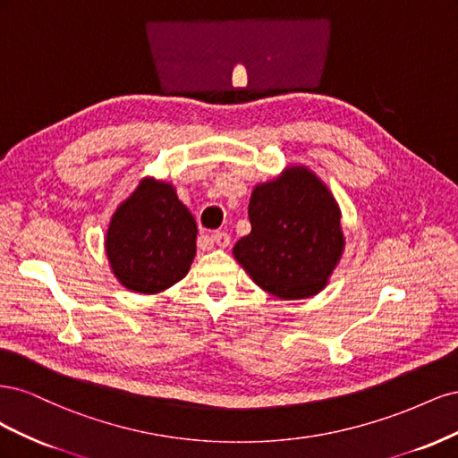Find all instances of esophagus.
Returning <instances> with one entry per match:
<instances>
[{
	"label": "esophagus",
	"instance_id": "34e87169",
	"mask_svg": "<svg viewBox=\"0 0 458 458\" xmlns=\"http://www.w3.org/2000/svg\"><path fill=\"white\" fill-rule=\"evenodd\" d=\"M212 242H216V244L221 246V248H225V246H229L231 237H229V234H227L225 231H216V233L212 234Z\"/></svg>",
	"mask_w": 458,
	"mask_h": 458
}]
</instances>
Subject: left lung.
I'll return each instance as SVG.
<instances>
[{"label": "left lung", "mask_w": 458, "mask_h": 458, "mask_svg": "<svg viewBox=\"0 0 458 458\" xmlns=\"http://www.w3.org/2000/svg\"><path fill=\"white\" fill-rule=\"evenodd\" d=\"M248 217L252 231L233 256L250 279L281 300L321 293L345 248L340 206L323 179L308 165H286L254 187Z\"/></svg>", "instance_id": "8db88e82"}]
</instances>
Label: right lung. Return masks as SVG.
Masks as SVG:
<instances>
[{"label":"right lung","instance_id":"obj_1","mask_svg":"<svg viewBox=\"0 0 458 458\" xmlns=\"http://www.w3.org/2000/svg\"><path fill=\"white\" fill-rule=\"evenodd\" d=\"M197 233V221L175 187L147 175L110 217L105 254L123 288L160 294L189 273Z\"/></svg>","mask_w":458,"mask_h":458}]
</instances>
